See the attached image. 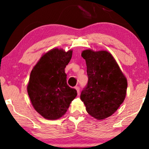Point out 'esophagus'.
Returning a JSON list of instances; mask_svg holds the SVG:
<instances>
[{
	"label": "esophagus",
	"mask_w": 149,
	"mask_h": 149,
	"mask_svg": "<svg viewBox=\"0 0 149 149\" xmlns=\"http://www.w3.org/2000/svg\"><path fill=\"white\" fill-rule=\"evenodd\" d=\"M75 89H76V90L77 91V93H78V94H79V92H80V88H79V87L76 86V87H75Z\"/></svg>",
	"instance_id": "obj_1"
}]
</instances>
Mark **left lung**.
<instances>
[{
	"mask_svg": "<svg viewBox=\"0 0 149 149\" xmlns=\"http://www.w3.org/2000/svg\"><path fill=\"white\" fill-rule=\"evenodd\" d=\"M88 81L81 99L86 111L97 119L111 116L123 102L127 91L126 78L113 56L106 51H83Z\"/></svg>",
	"mask_w": 149,
	"mask_h": 149,
	"instance_id": "1",
	"label": "left lung"
}]
</instances>
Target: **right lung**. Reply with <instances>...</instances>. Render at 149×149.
<instances>
[{
    "label": "right lung",
    "mask_w": 149,
    "mask_h": 149,
    "mask_svg": "<svg viewBox=\"0 0 149 149\" xmlns=\"http://www.w3.org/2000/svg\"><path fill=\"white\" fill-rule=\"evenodd\" d=\"M72 52L54 49L43 55L31 71L28 93L34 109L45 119L62 117L77 93L66 82L64 69Z\"/></svg>",
    "instance_id": "add662e5"
}]
</instances>
